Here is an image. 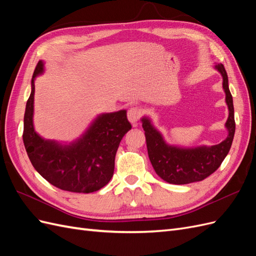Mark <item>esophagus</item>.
Segmentation results:
<instances>
[{"label":"esophagus","mask_w":256,"mask_h":256,"mask_svg":"<svg viewBox=\"0 0 256 256\" xmlns=\"http://www.w3.org/2000/svg\"><path fill=\"white\" fill-rule=\"evenodd\" d=\"M142 111L138 109V108H130L127 112V118L128 120L130 122V124L132 126H136L138 120H140V116H141Z\"/></svg>","instance_id":"34e87169"}]
</instances>
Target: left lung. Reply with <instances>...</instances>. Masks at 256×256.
<instances>
[{
	"mask_svg": "<svg viewBox=\"0 0 256 256\" xmlns=\"http://www.w3.org/2000/svg\"><path fill=\"white\" fill-rule=\"evenodd\" d=\"M214 68L222 76V88L228 110V118L224 125L228 131L226 140L212 146L184 147L170 144L154 125L150 116L144 115L141 118L150 164L156 174L168 184H187L205 180L221 166L233 143L235 134L234 104L228 88V74L222 64H216Z\"/></svg>",
	"mask_w": 256,
	"mask_h": 256,
	"instance_id": "obj_1",
	"label": "left lung"
}]
</instances>
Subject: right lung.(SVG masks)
Returning <instances> with one entry per match:
<instances>
[{"label": "right lung", "mask_w": 256, "mask_h": 256, "mask_svg": "<svg viewBox=\"0 0 256 256\" xmlns=\"http://www.w3.org/2000/svg\"><path fill=\"white\" fill-rule=\"evenodd\" d=\"M44 72V62L40 60L24 113L23 143L30 164L58 189L76 193L98 191L111 180L118 145L131 129L127 111L98 114L84 132L69 143L44 138L34 127L35 79Z\"/></svg>", "instance_id": "right-lung-1"}]
</instances>
